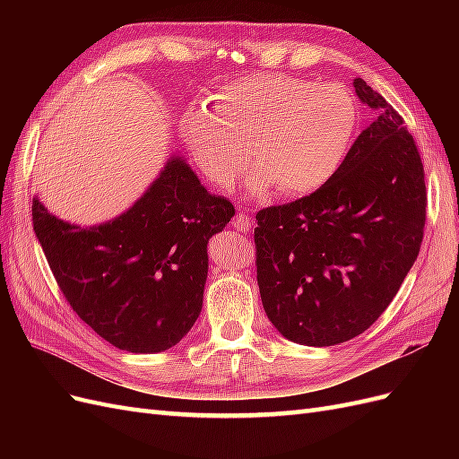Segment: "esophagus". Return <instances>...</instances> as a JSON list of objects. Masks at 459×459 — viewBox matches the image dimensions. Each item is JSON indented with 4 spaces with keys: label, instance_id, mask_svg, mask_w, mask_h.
<instances>
[{
    "label": "esophagus",
    "instance_id": "34e87169",
    "mask_svg": "<svg viewBox=\"0 0 459 459\" xmlns=\"http://www.w3.org/2000/svg\"><path fill=\"white\" fill-rule=\"evenodd\" d=\"M231 226L238 230V231H243V233H247V231H251V228H253V221H251V218H248L245 212H238L233 216V220H231Z\"/></svg>",
    "mask_w": 459,
    "mask_h": 459
}]
</instances>
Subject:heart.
I'll return each mask as SVG.
<instances>
[{
    "label": "heart",
    "mask_w": 459,
    "mask_h": 459,
    "mask_svg": "<svg viewBox=\"0 0 459 459\" xmlns=\"http://www.w3.org/2000/svg\"><path fill=\"white\" fill-rule=\"evenodd\" d=\"M358 122V101L344 86L256 73L224 82L214 107L187 110L182 135L214 186L231 189L253 149L258 164L248 174V193L264 195L277 186L281 195L297 197L339 172Z\"/></svg>",
    "instance_id": "b5f03b06"
}]
</instances>
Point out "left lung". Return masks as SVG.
<instances>
[{"label": "left lung", "instance_id": "obj_1", "mask_svg": "<svg viewBox=\"0 0 459 459\" xmlns=\"http://www.w3.org/2000/svg\"><path fill=\"white\" fill-rule=\"evenodd\" d=\"M375 110L339 172L293 203L256 214V280L264 310L289 341L333 346L386 310L420 255L425 172L404 120L354 80Z\"/></svg>", "mask_w": 459, "mask_h": 459}]
</instances>
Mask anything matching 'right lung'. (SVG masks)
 I'll return each mask as SVG.
<instances>
[{"label":"right lung","mask_w":459,"mask_h":459,"mask_svg":"<svg viewBox=\"0 0 459 459\" xmlns=\"http://www.w3.org/2000/svg\"><path fill=\"white\" fill-rule=\"evenodd\" d=\"M233 214L178 155L126 212L100 226L68 224L32 201L36 238L65 299L97 335L134 354L170 349L197 322L206 245Z\"/></svg>","instance_id":"right-lung-1"}]
</instances>
